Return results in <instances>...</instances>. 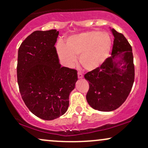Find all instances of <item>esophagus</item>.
Wrapping results in <instances>:
<instances>
[{"instance_id": "esophagus-1", "label": "esophagus", "mask_w": 148, "mask_h": 148, "mask_svg": "<svg viewBox=\"0 0 148 148\" xmlns=\"http://www.w3.org/2000/svg\"><path fill=\"white\" fill-rule=\"evenodd\" d=\"M83 77H84V76H83V74H81V73L78 72V78H79V79H82Z\"/></svg>"}]
</instances>
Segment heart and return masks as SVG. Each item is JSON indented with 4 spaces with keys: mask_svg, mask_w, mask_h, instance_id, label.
Masks as SVG:
<instances>
[{
    "mask_svg": "<svg viewBox=\"0 0 148 148\" xmlns=\"http://www.w3.org/2000/svg\"><path fill=\"white\" fill-rule=\"evenodd\" d=\"M112 40L108 33L89 31L69 37L63 44H58L56 51L60 62L72 67L79 56V63L87 71L98 69L109 56Z\"/></svg>",
    "mask_w": 148,
    "mask_h": 148,
    "instance_id": "heart-1",
    "label": "heart"
}]
</instances>
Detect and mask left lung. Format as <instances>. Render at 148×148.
I'll use <instances>...</instances> for the list:
<instances>
[{
  "label": "left lung",
  "mask_w": 148,
  "mask_h": 148,
  "mask_svg": "<svg viewBox=\"0 0 148 148\" xmlns=\"http://www.w3.org/2000/svg\"><path fill=\"white\" fill-rule=\"evenodd\" d=\"M111 31L114 37L111 56L84 76L90 86L86 95L88 104L100 111H114L125 102L135 75L132 47L123 34L113 28Z\"/></svg>",
  "instance_id": "obj_1"
}]
</instances>
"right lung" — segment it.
Returning a JSON list of instances; mask_svg holds the SVG:
<instances>
[{
    "instance_id": "obj_1",
    "label": "right lung",
    "mask_w": 148,
    "mask_h": 148,
    "mask_svg": "<svg viewBox=\"0 0 148 148\" xmlns=\"http://www.w3.org/2000/svg\"><path fill=\"white\" fill-rule=\"evenodd\" d=\"M59 31L33 32L18 51L17 82L25 104L45 120L62 115L78 80L77 71L61 67L55 44Z\"/></svg>"
}]
</instances>
